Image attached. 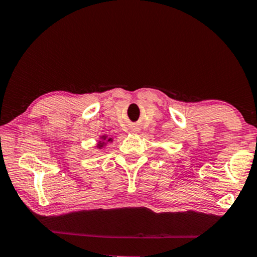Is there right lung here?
Wrapping results in <instances>:
<instances>
[{
  "instance_id": "right-lung-1",
  "label": "right lung",
  "mask_w": 257,
  "mask_h": 257,
  "mask_svg": "<svg viewBox=\"0 0 257 257\" xmlns=\"http://www.w3.org/2000/svg\"><path fill=\"white\" fill-rule=\"evenodd\" d=\"M113 142V138L112 137H108L107 135H100L99 136V140L97 141V144H96V149L101 150V149H105L107 146L108 143H112Z\"/></svg>"
}]
</instances>
